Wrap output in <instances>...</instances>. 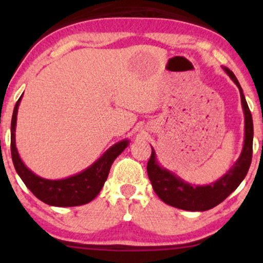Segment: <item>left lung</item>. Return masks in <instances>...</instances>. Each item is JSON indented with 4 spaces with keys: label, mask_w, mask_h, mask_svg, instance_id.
<instances>
[{
    "label": "left lung",
    "mask_w": 263,
    "mask_h": 263,
    "mask_svg": "<svg viewBox=\"0 0 263 263\" xmlns=\"http://www.w3.org/2000/svg\"><path fill=\"white\" fill-rule=\"evenodd\" d=\"M225 73L237 85L240 93V102L244 112V143L240 156L226 174L207 185H194L178 177L174 172L160 166L157 161L156 152L152 147V154L147 164V174L152 183L153 190L161 201L172 207L184 211L203 212L218 206L232 192H235L240 182L246 178L253 158L254 125L253 117L248 106L243 89L238 80L229 68L222 67Z\"/></svg>",
    "instance_id": "8db88e82"
}]
</instances>
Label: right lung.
Returning a JSON list of instances; mask_svg holds the SVG:
<instances>
[{
	"label": "right lung",
	"instance_id": "obj_1",
	"mask_svg": "<svg viewBox=\"0 0 263 263\" xmlns=\"http://www.w3.org/2000/svg\"><path fill=\"white\" fill-rule=\"evenodd\" d=\"M21 98L23 96L16 102L13 111L12 124H10V151H12L14 167L20 178L23 179L25 185L33 193L35 197L50 206L74 207L91 202L102 190L104 183L109 176L111 165L114 160L127 148L129 140L125 139L115 143L91 166L77 175L62 179H46L39 177L24 164L16 149V116Z\"/></svg>",
	"mask_w": 263,
	"mask_h": 263
}]
</instances>
